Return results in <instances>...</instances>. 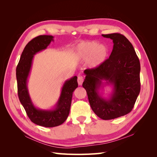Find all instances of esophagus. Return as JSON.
Masks as SVG:
<instances>
[{"label":"esophagus","instance_id":"obj_1","mask_svg":"<svg viewBox=\"0 0 157 157\" xmlns=\"http://www.w3.org/2000/svg\"><path fill=\"white\" fill-rule=\"evenodd\" d=\"M77 81H78V84L79 86H81L82 82H83V78L82 77H80V76H78Z\"/></svg>","mask_w":157,"mask_h":157}]
</instances>
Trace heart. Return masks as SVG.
I'll list each match as a JSON object with an SVG mask.
<instances>
[{"label":"heart","instance_id":"obj_1","mask_svg":"<svg viewBox=\"0 0 157 157\" xmlns=\"http://www.w3.org/2000/svg\"><path fill=\"white\" fill-rule=\"evenodd\" d=\"M109 49L105 44L97 41H86L80 43L75 49V56L80 59H86V65L90 68H97L108 58Z\"/></svg>","mask_w":157,"mask_h":157}]
</instances>
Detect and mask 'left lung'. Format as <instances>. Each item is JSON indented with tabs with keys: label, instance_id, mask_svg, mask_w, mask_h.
I'll return each mask as SVG.
<instances>
[{
	"label": "left lung",
	"instance_id": "1",
	"mask_svg": "<svg viewBox=\"0 0 157 157\" xmlns=\"http://www.w3.org/2000/svg\"><path fill=\"white\" fill-rule=\"evenodd\" d=\"M102 36L113 40L112 52L99 67L84 71L86 77L82 86L94 113L103 120H111L126 115L134 107L140 92V63L134 47L124 35ZM106 85L113 86L108 98L99 92Z\"/></svg>",
	"mask_w": 157,
	"mask_h": 157
}]
</instances>
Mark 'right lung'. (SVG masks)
<instances>
[{
  "label": "right lung",
  "instance_id": "add662e5",
  "mask_svg": "<svg viewBox=\"0 0 157 157\" xmlns=\"http://www.w3.org/2000/svg\"><path fill=\"white\" fill-rule=\"evenodd\" d=\"M52 41H54V36L51 35H40L32 39L25 46L16 68L17 94L21 105L33 123L47 128L61 125L67 119L73 92L78 87L77 76L66 80L58 102L53 109L49 110L38 109L33 103L27 88L33 59L36 53L46 49Z\"/></svg>",
  "mask_w": 157,
  "mask_h": 157
}]
</instances>
